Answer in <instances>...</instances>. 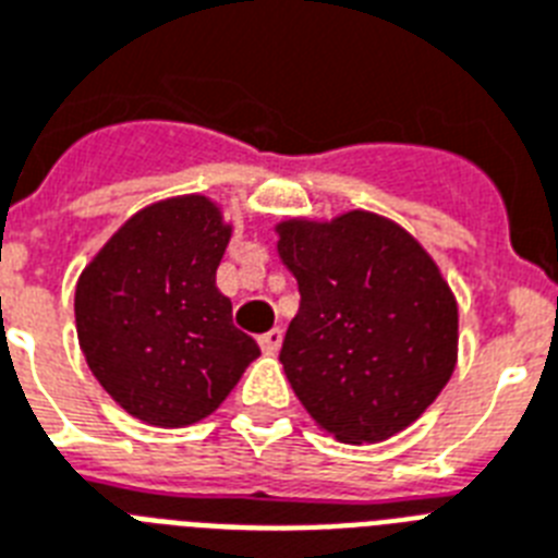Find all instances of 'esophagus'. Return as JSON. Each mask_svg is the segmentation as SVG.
Listing matches in <instances>:
<instances>
[{
    "label": "esophagus",
    "mask_w": 558,
    "mask_h": 558,
    "mask_svg": "<svg viewBox=\"0 0 558 558\" xmlns=\"http://www.w3.org/2000/svg\"><path fill=\"white\" fill-rule=\"evenodd\" d=\"M257 343H260V350H264L266 355H275V352L280 350V343H283V332H280L278 326H275V329H269V332L260 335V338H257Z\"/></svg>",
    "instance_id": "34e87169"
}]
</instances>
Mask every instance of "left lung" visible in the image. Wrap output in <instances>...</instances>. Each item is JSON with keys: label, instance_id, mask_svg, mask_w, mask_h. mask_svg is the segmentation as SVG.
Returning a JSON list of instances; mask_svg holds the SVG:
<instances>
[{"label": "left lung", "instance_id": "obj_1", "mask_svg": "<svg viewBox=\"0 0 558 558\" xmlns=\"http://www.w3.org/2000/svg\"><path fill=\"white\" fill-rule=\"evenodd\" d=\"M301 306L280 347L294 396L338 441L396 436L450 381L459 306L433 257L369 211L278 226Z\"/></svg>", "mask_w": 558, "mask_h": 558}]
</instances>
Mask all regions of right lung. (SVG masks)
<instances>
[{"label": "right lung", "instance_id": "right-lung-1", "mask_svg": "<svg viewBox=\"0 0 558 558\" xmlns=\"http://www.w3.org/2000/svg\"><path fill=\"white\" fill-rule=\"evenodd\" d=\"M229 246L206 197H174L131 217L76 283V335L90 373L134 418L185 427L232 392L257 355L215 287Z\"/></svg>", "mask_w": 558, "mask_h": 558}]
</instances>
